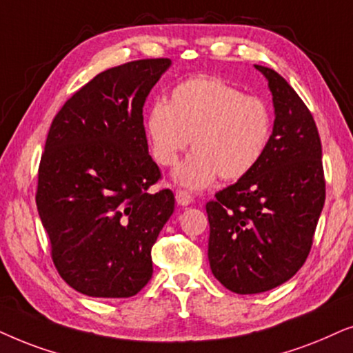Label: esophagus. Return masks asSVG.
Returning <instances> with one entry per match:
<instances>
[{"instance_id":"34e87169","label":"esophagus","mask_w":353,"mask_h":353,"mask_svg":"<svg viewBox=\"0 0 353 353\" xmlns=\"http://www.w3.org/2000/svg\"><path fill=\"white\" fill-rule=\"evenodd\" d=\"M176 201H177V205H181V206H189L192 201H194V196H192L189 192H185V190H177Z\"/></svg>"}]
</instances>
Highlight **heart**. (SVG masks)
Listing matches in <instances>:
<instances>
[{
    "instance_id": "heart-1",
    "label": "heart",
    "mask_w": 353,
    "mask_h": 353,
    "mask_svg": "<svg viewBox=\"0 0 353 353\" xmlns=\"http://www.w3.org/2000/svg\"><path fill=\"white\" fill-rule=\"evenodd\" d=\"M271 130V111L261 98L206 75L177 83L169 101H154L145 117L150 152L159 166H174L192 139L195 152L174 174L192 190L205 189L218 176L245 177L261 161Z\"/></svg>"
}]
</instances>
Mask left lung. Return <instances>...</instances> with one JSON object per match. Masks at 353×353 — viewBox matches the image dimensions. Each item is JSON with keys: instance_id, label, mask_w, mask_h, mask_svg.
Instances as JSON below:
<instances>
[{"instance_id": "obj_1", "label": "left lung", "mask_w": 353, "mask_h": 353, "mask_svg": "<svg viewBox=\"0 0 353 353\" xmlns=\"http://www.w3.org/2000/svg\"><path fill=\"white\" fill-rule=\"evenodd\" d=\"M274 125L261 161L206 203L211 272L236 294H260L303 266L326 199L321 140L312 112L265 65Z\"/></svg>"}]
</instances>
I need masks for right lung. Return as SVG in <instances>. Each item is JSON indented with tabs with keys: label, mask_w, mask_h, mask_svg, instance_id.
<instances>
[{
	"label": "right lung",
	"mask_w": 353,
	"mask_h": 353,
	"mask_svg": "<svg viewBox=\"0 0 353 353\" xmlns=\"http://www.w3.org/2000/svg\"><path fill=\"white\" fill-rule=\"evenodd\" d=\"M169 65L157 58L106 69L51 122L37 208L59 276L88 297L128 299L152 279L174 194L148 192L161 171L148 154L143 105Z\"/></svg>",
	"instance_id": "1"
}]
</instances>
